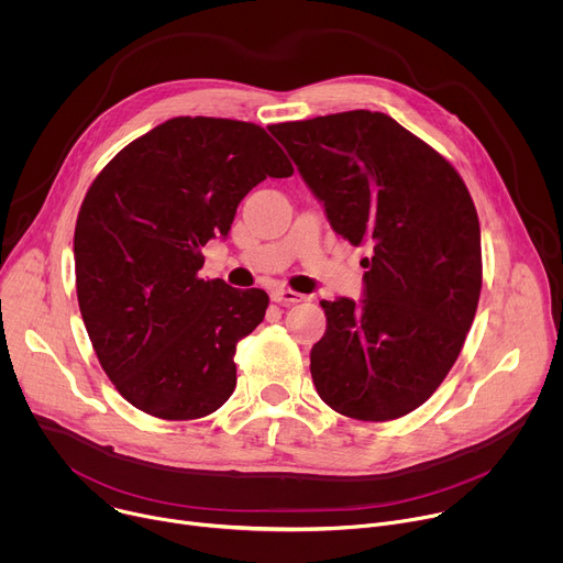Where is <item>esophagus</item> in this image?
<instances>
[{"instance_id":"34e87169","label":"esophagus","mask_w":563,"mask_h":563,"mask_svg":"<svg viewBox=\"0 0 563 563\" xmlns=\"http://www.w3.org/2000/svg\"><path fill=\"white\" fill-rule=\"evenodd\" d=\"M272 300L278 302V305H296V302H302L307 300L305 294H298L294 289H274L272 291Z\"/></svg>"}]
</instances>
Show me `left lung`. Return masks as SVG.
<instances>
[{"instance_id":"1","label":"left lung","mask_w":563,"mask_h":563,"mask_svg":"<svg viewBox=\"0 0 563 563\" xmlns=\"http://www.w3.org/2000/svg\"><path fill=\"white\" fill-rule=\"evenodd\" d=\"M328 220L372 245L365 298L320 300L325 336L311 347L318 396L343 417L391 421L452 369L481 294V229L470 191L430 144L378 111L269 126Z\"/></svg>"}]
</instances>
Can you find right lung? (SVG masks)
Segmentation results:
<instances>
[{
	"instance_id": "right-lung-1",
	"label": "right lung",
	"mask_w": 563,
	"mask_h": 563,
	"mask_svg": "<svg viewBox=\"0 0 563 563\" xmlns=\"http://www.w3.org/2000/svg\"><path fill=\"white\" fill-rule=\"evenodd\" d=\"M294 167L252 122L174 118L126 144L93 180L73 238L77 302L98 361L137 410L189 421L235 387V345L265 318L263 289L198 276L265 178Z\"/></svg>"
}]
</instances>
